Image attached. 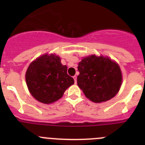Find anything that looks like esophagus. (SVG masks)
<instances>
[{
	"label": "esophagus",
	"mask_w": 145,
	"mask_h": 145,
	"mask_svg": "<svg viewBox=\"0 0 145 145\" xmlns=\"http://www.w3.org/2000/svg\"><path fill=\"white\" fill-rule=\"evenodd\" d=\"M73 78H74V82H75V83H76V78H77L76 76H73Z\"/></svg>",
	"instance_id": "esophagus-1"
}]
</instances>
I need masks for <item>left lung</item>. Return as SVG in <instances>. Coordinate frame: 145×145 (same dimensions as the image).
Instances as JSON below:
<instances>
[{
	"label": "left lung",
	"mask_w": 145,
	"mask_h": 145,
	"mask_svg": "<svg viewBox=\"0 0 145 145\" xmlns=\"http://www.w3.org/2000/svg\"><path fill=\"white\" fill-rule=\"evenodd\" d=\"M77 84L87 98L100 103L113 98L119 91L122 74L117 63L109 57L95 55L78 63Z\"/></svg>",
	"instance_id": "8db88e82"
}]
</instances>
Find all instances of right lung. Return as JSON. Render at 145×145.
Masks as SVG:
<instances>
[{
    "label": "right lung",
    "mask_w": 145,
    "mask_h": 145,
    "mask_svg": "<svg viewBox=\"0 0 145 145\" xmlns=\"http://www.w3.org/2000/svg\"><path fill=\"white\" fill-rule=\"evenodd\" d=\"M26 81L31 95L36 100L50 104L63 96L65 90L74 83L67 74V67L57 55L45 54L33 61L26 72Z\"/></svg>",
    "instance_id": "add662e5"
}]
</instances>
